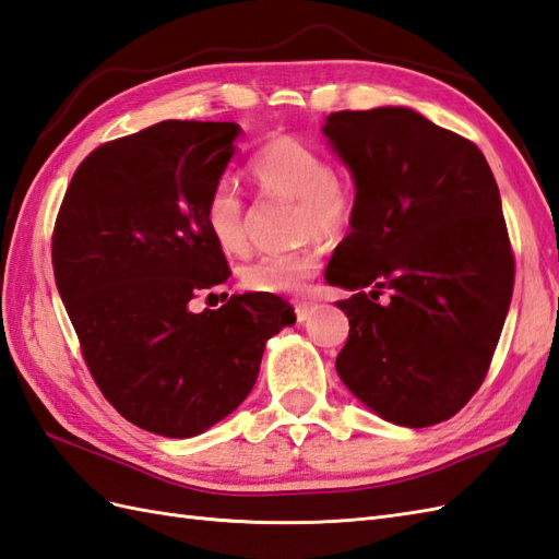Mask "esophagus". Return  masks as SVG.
Wrapping results in <instances>:
<instances>
[{
  "instance_id": "1",
  "label": "esophagus",
  "mask_w": 559,
  "mask_h": 559,
  "mask_svg": "<svg viewBox=\"0 0 559 559\" xmlns=\"http://www.w3.org/2000/svg\"><path fill=\"white\" fill-rule=\"evenodd\" d=\"M312 310H316V304H308V301H296V304H294V312H296V320H298V322L310 320Z\"/></svg>"
}]
</instances>
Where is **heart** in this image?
<instances>
[{"mask_svg":"<svg viewBox=\"0 0 559 559\" xmlns=\"http://www.w3.org/2000/svg\"><path fill=\"white\" fill-rule=\"evenodd\" d=\"M253 175L267 192L292 197L301 206L298 235L301 239H342L356 217V189L322 152L296 138L272 140L253 158ZM213 241L227 253L247 249V203L233 180L215 182L203 209ZM320 267L316 249L292 253H267L241 270V284L255 294L292 296L306 289L308 280Z\"/></svg>","mask_w":559,"mask_h":559,"instance_id":"b5f03b06","label":"heart"}]
</instances>
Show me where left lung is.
I'll return each instance as SVG.
<instances>
[{"label": "left lung", "mask_w": 559, "mask_h": 559, "mask_svg": "<svg viewBox=\"0 0 559 559\" xmlns=\"http://www.w3.org/2000/svg\"><path fill=\"white\" fill-rule=\"evenodd\" d=\"M322 132L356 185V217L326 282L350 294L336 372L399 427L451 419L491 365L514 258L479 146L405 106L336 111ZM386 293V302L378 296Z\"/></svg>", "instance_id": "1"}]
</instances>
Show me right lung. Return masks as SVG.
I'll return each mask as SVG.
<instances>
[{"mask_svg": "<svg viewBox=\"0 0 559 559\" xmlns=\"http://www.w3.org/2000/svg\"><path fill=\"white\" fill-rule=\"evenodd\" d=\"M239 132L163 120L102 144L80 163L53 227V277L94 382L158 437H197L235 413L267 338L296 322L275 294L192 310L229 277L203 209Z\"/></svg>", "mask_w": 559, "mask_h": 559, "instance_id": "obj_1", "label": "right lung"}]
</instances>
